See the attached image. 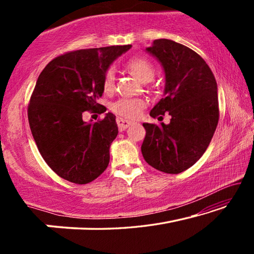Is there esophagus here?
<instances>
[{
  "instance_id": "obj_1",
  "label": "esophagus",
  "mask_w": 254,
  "mask_h": 254,
  "mask_svg": "<svg viewBox=\"0 0 254 254\" xmlns=\"http://www.w3.org/2000/svg\"><path fill=\"white\" fill-rule=\"evenodd\" d=\"M117 123H118V127H119V128L120 130H126L127 127H128L131 126V122L130 121H127V120H123V119H121V118H118L117 119Z\"/></svg>"
}]
</instances>
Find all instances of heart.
Here are the masks:
<instances>
[{
  "instance_id": "heart-1",
  "label": "heart",
  "mask_w": 254,
  "mask_h": 254,
  "mask_svg": "<svg viewBox=\"0 0 254 254\" xmlns=\"http://www.w3.org/2000/svg\"><path fill=\"white\" fill-rule=\"evenodd\" d=\"M127 68L134 74L140 81L151 80L156 75V68L148 59L144 58H132L128 60ZM115 79V71L113 67H110L105 71L103 78V87L106 92L113 88ZM144 107V102L137 98H120L111 105V110L118 114L119 117L126 119H135L140 115L141 111Z\"/></svg>"
}]
</instances>
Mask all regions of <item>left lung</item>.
<instances>
[{"label":"left lung","mask_w":254,"mask_h":254,"mask_svg":"<svg viewBox=\"0 0 254 254\" xmlns=\"http://www.w3.org/2000/svg\"><path fill=\"white\" fill-rule=\"evenodd\" d=\"M161 64L165 92L150 112L152 118L169 113L170 123H143L141 145L144 160L166 174L183 173L199 160L216 130L217 84L200 56L169 39H157L147 49ZM161 118V117H160Z\"/></svg>","instance_id":"1"}]
</instances>
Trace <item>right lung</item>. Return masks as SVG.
Instances as JSON below:
<instances>
[{
  "mask_svg": "<svg viewBox=\"0 0 254 254\" xmlns=\"http://www.w3.org/2000/svg\"><path fill=\"white\" fill-rule=\"evenodd\" d=\"M131 47L70 51L51 60L38 77L28 106L29 126L42 158L59 177L88 184L109 166L111 143L119 133L115 115L109 112L87 123L83 112L102 106L97 100L104 92L105 71Z\"/></svg>",
  "mask_w": 254,
  "mask_h": 254,
  "instance_id": "add662e5",
  "label": "right lung"
}]
</instances>
